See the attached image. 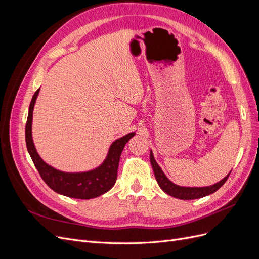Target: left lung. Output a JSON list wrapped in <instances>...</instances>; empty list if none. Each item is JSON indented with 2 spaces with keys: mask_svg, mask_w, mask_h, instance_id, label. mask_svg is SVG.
I'll list each match as a JSON object with an SVG mask.
<instances>
[{
  "mask_svg": "<svg viewBox=\"0 0 259 259\" xmlns=\"http://www.w3.org/2000/svg\"><path fill=\"white\" fill-rule=\"evenodd\" d=\"M150 162L153 168V173L155 176L156 182H158L159 186L161 187V189L171 195V197L180 199V200H194V199H200L203 197H206L208 194L214 193L217 191L219 188H221L225 183L226 180L228 179L230 173L227 175L224 179H222L221 182H218L217 184L213 186H208V187H180L175 184H173L170 180L165 176V174L163 173L161 167L159 166V164L155 162L152 151L150 152Z\"/></svg>",
  "mask_w": 259,
  "mask_h": 259,
  "instance_id": "obj_1",
  "label": "left lung"
}]
</instances>
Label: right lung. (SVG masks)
Segmentation results:
<instances>
[{
    "mask_svg": "<svg viewBox=\"0 0 259 259\" xmlns=\"http://www.w3.org/2000/svg\"><path fill=\"white\" fill-rule=\"evenodd\" d=\"M38 92H40V89L34 93L29 107L26 124V144L31 159L45 184L59 194L82 200L99 197L110 190L114 186L117 177V167H119L121 153L125 145L135 135V133H130L113 142L109 149L106 160L95 169L84 171V173H65V171L55 169L40 158L32 140V128L31 127H32L33 108Z\"/></svg>",
    "mask_w": 259,
    "mask_h": 259,
    "instance_id": "1",
    "label": "right lung"
}]
</instances>
